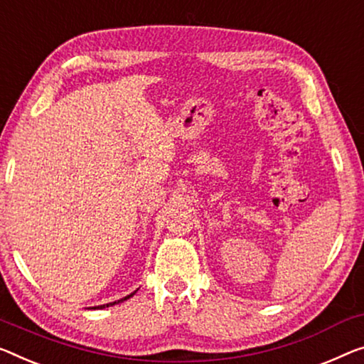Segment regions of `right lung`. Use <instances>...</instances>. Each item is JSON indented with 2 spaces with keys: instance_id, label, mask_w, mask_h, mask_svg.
<instances>
[{
  "instance_id": "1",
  "label": "right lung",
  "mask_w": 364,
  "mask_h": 364,
  "mask_svg": "<svg viewBox=\"0 0 364 364\" xmlns=\"http://www.w3.org/2000/svg\"><path fill=\"white\" fill-rule=\"evenodd\" d=\"M135 292H137V291H134V292H132V294H129V296H126V297H122V299H119V301H114V302H109V304H102V306H95L93 309H105V307H109V306H114V304L124 302V301H127V299H129V297H132V296L135 294Z\"/></svg>"
}]
</instances>
